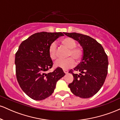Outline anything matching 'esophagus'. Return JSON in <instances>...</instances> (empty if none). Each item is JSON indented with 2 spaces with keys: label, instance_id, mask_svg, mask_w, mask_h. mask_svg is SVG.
<instances>
[{
  "label": "esophagus",
  "instance_id": "34e87169",
  "mask_svg": "<svg viewBox=\"0 0 120 120\" xmlns=\"http://www.w3.org/2000/svg\"><path fill=\"white\" fill-rule=\"evenodd\" d=\"M63 71H64V72L65 74H67V73H68V71H67V70L64 69V70H63Z\"/></svg>",
  "mask_w": 120,
  "mask_h": 120
}]
</instances>
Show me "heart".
Returning <instances> with one entry per match:
<instances>
[{"mask_svg":"<svg viewBox=\"0 0 120 120\" xmlns=\"http://www.w3.org/2000/svg\"><path fill=\"white\" fill-rule=\"evenodd\" d=\"M61 43L69 49L67 56H71L65 60L59 59L55 63V65L57 67L63 69H68L73 67L75 62L73 58L76 61H79L82 56V50L79 47H77L75 41L70 37H66L61 40ZM49 55L50 57L53 60L57 57V44L56 42H52L49 45ZM73 58H72V57Z\"/></svg>","mask_w":120,"mask_h":120,"instance_id":"b5f03b06","label":"heart"}]
</instances>
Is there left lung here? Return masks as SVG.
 Listing matches in <instances>:
<instances>
[{
  "label": "left lung",
  "instance_id": "8db88e82",
  "mask_svg": "<svg viewBox=\"0 0 120 120\" xmlns=\"http://www.w3.org/2000/svg\"><path fill=\"white\" fill-rule=\"evenodd\" d=\"M78 41L83 49L82 61L75 67V74L71 69L74 79L68 87L71 93L81 98H89L96 94L104 84L108 73V56L104 49L95 39L77 33H64Z\"/></svg>",
  "mask_w": 120,
  "mask_h": 120
}]
</instances>
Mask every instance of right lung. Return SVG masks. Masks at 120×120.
Returning <instances> with one entry per match:
<instances>
[{
    "mask_svg": "<svg viewBox=\"0 0 120 120\" xmlns=\"http://www.w3.org/2000/svg\"><path fill=\"white\" fill-rule=\"evenodd\" d=\"M62 33H37L23 41L15 55L16 78L22 90L30 98L42 100L51 95L56 82L65 75L61 68L46 73L53 65L49 45Z\"/></svg>",
    "mask_w": 120,
    "mask_h": 120,
    "instance_id": "add662e5",
    "label": "right lung"
}]
</instances>
